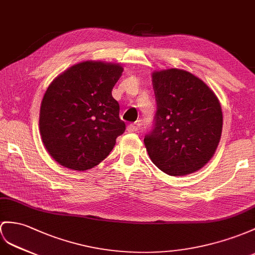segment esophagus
Segmentation results:
<instances>
[{
	"instance_id": "esophagus-1",
	"label": "esophagus",
	"mask_w": 255,
	"mask_h": 255,
	"mask_svg": "<svg viewBox=\"0 0 255 255\" xmlns=\"http://www.w3.org/2000/svg\"><path fill=\"white\" fill-rule=\"evenodd\" d=\"M138 129V127L137 124H129V126H128V132H136Z\"/></svg>"
}]
</instances>
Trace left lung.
I'll use <instances>...</instances> for the list:
<instances>
[{"instance_id": "8db88e82", "label": "left lung", "mask_w": 255, "mask_h": 255, "mask_svg": "<svg viewBox=\"0 0 255 255\" xmlns=\"http://www.w3.org/2000/svg\"><path fill=\"white\" fill-rule=\"evenodd\" d=\"M153 128L144 142L152 162L172 176L200 170L219 145L223 114L214 92L194 74L172 68L154 71Z\"/></svg>"}]
</instances>
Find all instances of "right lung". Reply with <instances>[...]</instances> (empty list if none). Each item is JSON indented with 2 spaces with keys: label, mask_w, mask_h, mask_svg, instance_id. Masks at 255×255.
Instances as JSON below:
<instances>
[{
  "label": "right lung",
  "mask_w": 255,
  "mask_h": 255,
  "mask_svg": "<svg viewBox=\"0 0 255 255\" xmlns=\"http://www.w3.org/2000/svg\"><path fill=\"white\" fill-rule=\"evenodd\" d=\"M123 68L88 60L68 68L47 88L40 109V134L59 164L86 171L106 158L126 131L113 97Z\"/></svg>",
  "instance_id": "add662e5"
}]
</instances>
